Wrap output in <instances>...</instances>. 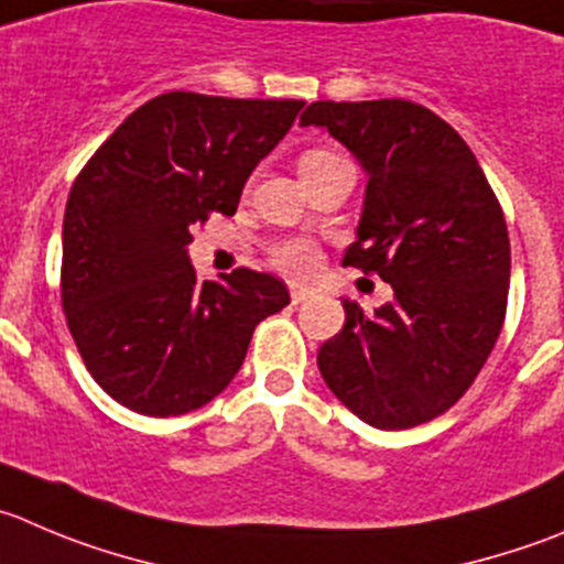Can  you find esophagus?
Returning <instances> with one entry per match:
<instances>
[{"mask_svg": "<svg viewBox=\"0 0 564 564\" xmlns=\"http://www.w3.org/2000/svg\"><path fill=\"white\" fill-rule=\"evenodd\" d=\"M310 296H313V291H310V288H302V285H291V302H293V304H302V302H307Z\"/></svg>", "mask_w": 564, "mask_h": 564, "instance_id": "34e87169", "label": "esophagus"}]
</instances>
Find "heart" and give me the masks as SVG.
Here are the masks:
<instances>
[{
  "label": "heart",
  "mask_w": 564,
  "mask_h": 564,
  "mask_svg": "<svg viewBox=\"0 0 564 564\" xmlns=\"http://www.w3.org/2000/svg\"><path fill=\"white\" fill-rule=\"evenodd\" d=\"M337 154L335 152H326V149H307V152L299 154V174H307V171L318 169V165L329 163V160H335ZM276 265L282 268V271L288 273H296V276H304V273H310L315 268V262H318V254H315V249L310 243H304V240H291V243L279 246L276 249Z\"/></svg>",
  "instance_id": "1"
}]
</instances>
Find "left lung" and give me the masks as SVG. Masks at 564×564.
<instances>
[{
	"label": "left lung",
	"mask_w": 564,
	"mask_h": 564,
	"mask_svg": "<svg viewBox=\"0 0 564 564\" xmlns=\"http://www.w3.org/2000/svg\"><path fill=\"white\" fill-rule=\"evenodd\" d=\"M321 127L368 174L343 265L393 288L318 348L332 393L377 429H410L457 404L490 357L507 313L509 235L501 205L459 132L406 99L313 101Z\"/></svg>",
	"instance_id": "8db88e82"
}]
</instances>
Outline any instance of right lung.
<instances>
[{
    "mask_svg": "<svg viewBox=\"0 0 564 564\" xmlns=\"http://www.w3.org/2000/svg\"><path fill=\"white\" fill-rule=\"evenodd\" d=\"M299 99L154 96L85 163L63 218L61 299L85 368L127 410L171 417L235 379L285 282L238 268L198 282L193 227L232 216L246 180L296 121Z\"/></svg>",
    "mask_w": 564,
    "mask_h": 564,
    "instance_id": "1",
    "label": "right lung"
}]
</instances>
